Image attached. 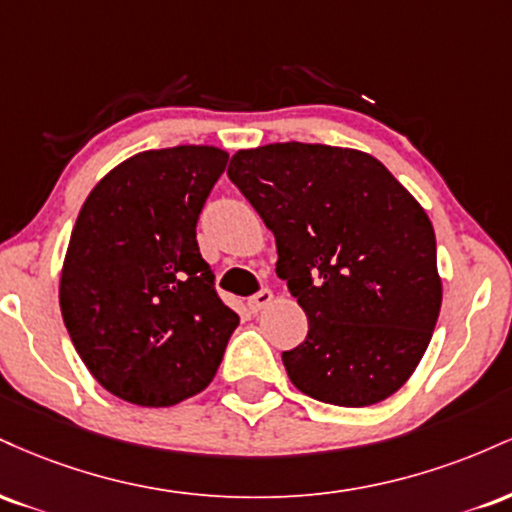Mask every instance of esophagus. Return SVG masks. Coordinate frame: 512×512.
<instances>
[{
	"instance_id": "34e87169",
	"label": "esophagus",
	"mask_w": 512,
	"mask_h": 512,
	"mask_svg": "<svg viewBox=\"0 0 512 512\" xmlns=\"http://www.w3.org/2000/svg\"><path fill=\"white\" fill-rule=\"evenodd\" d=\"M274 301V293L269 291V289H262L260 293H255V296L250 298L248 301V305H250V310H255V313H260L262 308H267L269 303Z\"/></svg>"
}]
</instances>
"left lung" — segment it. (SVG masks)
Listing matches in <instances>:
<instances>
[{"label":"left lung","mask_w":512,"mask_h":512,"mask_svg":"<svg viewBox=\"0 0 512 512\" xmlns=\"http://www.w3.org/2000/svg\"><path fill=\"white\" fill-rule=\"evenodd\" d=\"M228 178L274 233L276 276L308 315L305 342L281 354L291 383L351 409L395 395L443 303L424 207L378 158L344 146L240 149Z\"/></svg>","instance_id":"obj_1"}]
</instances>
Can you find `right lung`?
<instances>
[{
    "label": "right lung",
    "mask_w": 512,
    "mask_h": 512,
    "mask_svg": "<svg viewBox=\"0 0 512 512\" xmlns=\"http://www.w3.org/2000/svg\"><path fill=\"white\" fill-rule=\"evenodd\" d=\"M226 163L216 146L142 151L103 175L74 223L60 276L64 325L93 378L129 404L195 397L238 327L197 245Z\"/></svg>",
    "instance_id": "obj_1"
}]
</instances>
